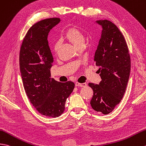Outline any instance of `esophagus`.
I'll return each instance as SVG.
<instances>
[{"label": "esophagus", "instance_id": "1", "mask_svg": "<svg viewBox=\"0 0 146 146\" xmlns=\"http://www.w3.org/2000/svg\"><path fill=\"white\" fill-rule=\"evenodd\" d=\"M75 86H80V87H85L87 86V83H80L78 82L75 83Z\"/></svg>", "mask_w": 146, "mask_h": 146}]
</instances>
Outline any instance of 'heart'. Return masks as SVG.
Segmentation results:
<instances>
[{
  "label": "heart",
  "instance_id": "obj_1",
  "mask_svg": "<svg viewBox=\"0 0 146 146\" xmlns=\"http://www.w3.org/2000/svg\"><path fill=\"white\" fill-rule=\"evenodd\" d=\"M64 38L68 40L78 48L81 46H84L85 42V36L84 33L76 27H72L68 30L64 34ZM60 46V42H56L54 45V50L55 53L58 52Z\"/></svg>",
  "mask_w": 146,
  "mask_h": 146
}]
</instances>
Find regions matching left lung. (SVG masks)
Returning <instances> with one entry per match:
<instances>
[{"mask_svg":"<svg viewBox=\"0 0 146 146\" xmlns=\"http://www.w3.org/2000/svg\"><path fill=\"white\" fill-rule=\"evenodd\" d=\"M102 33L94 61L99 66L101 81L90 83L93 95L90 104L94 110L108 114L123 99L131 71V57L123 35L113 22L98 20Z\"/></svg>","mask_w":146,"mask_h":146,"instance_id":"1","label":"left lung"}]
</instances>
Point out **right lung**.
<instances>
[{"label": "right lung", "instance_id": "1", "mask_svg": "<svg viewBox=\"0 0 146 146\" xmlns=\"http://www.w3.org/2000/svg\"><path fill=\"white\" fill-rule=\"evenodd\" d=\"M60 22L59 18H50L35 23L20 50V70L27 96L38 113L50 117L63 114L74 88L72 81L61 83L50 78L53 58L47 38L50 30Z\"/></svg>", "mask_w": 146, "mask_h": 146}]
</instances>
